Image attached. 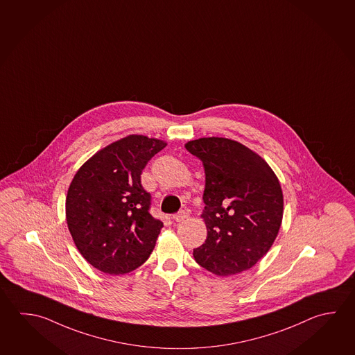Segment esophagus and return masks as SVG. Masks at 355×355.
Returning <instances> with one entry per match:
<instances>
[{"label":"esophagus","mask_w":355,"mask_h":355,"mask_svg":"<svg viewBox=\"0 0 355 355\" xmlns=\"http://www.w3.org/2000/svg\"><path fill=\"white\" fill-rule=\"evenodd\" d=\"M187 213L185 211H180V213L175 214L174 216H173V220L176 221V223H181V221H184V220L187 219Z\"/></svg>","instance_id":"34e87169"}]
</instances>
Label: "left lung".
<instances>
[{"mask_svg":"<svg viewBox=\"0 0 355 355\" xmlns=\"http://www.w3.org/2000/svg\"><path fill=\"white\" fill-rule=\"evenodd\" d=\"M205 170L201 219L205 243L193 258L218 277L252 269L269 252L282 226L283 191L264 159L226 137H200L185 144Z\"/></svg>","mask_w":355,"mask_h":355,"instance_id":"left-lung-1","label":"left lung"}]
</instances>
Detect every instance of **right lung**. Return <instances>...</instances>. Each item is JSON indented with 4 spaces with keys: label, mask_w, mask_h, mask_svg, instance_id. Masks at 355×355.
I'll use <instances>...</instances> for the list:
<instances>
[{
    "label": "right lung",
    "mask_w": 355,
    "mask_h": 355,
    "mask_svg": "<svg viewBox=\"0 0 355 355\" xmlns=\"http://www.w3.org/2000/svg\"><path fill=\"white\" fill-rule=\"evenodd\" d=\"M166 145L155 137L126 136L100 148L73 176L66 221L78 252L97 270L123 275L154 250L162 223L148 213L141 173Z\"/></svg>",
    "instance_id": "right-lung-1"
}]
</instances>
